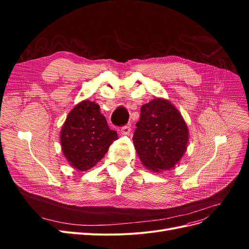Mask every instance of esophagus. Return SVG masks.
Wrapping results in <instances>:
<instances>
[{"label": "esophagus", "mask_w": 249, "mask_h": 249, "mask_svg": "<svg viewBox=\"0 0 249 249\" xmlns=\"http://www.w3.org/2000/svg\"><path fill=\"white\" fill-rule=\"evenodd\" d=\"M120 132H122L123 135H129L131 133V125H129V124L124 125L122 127V130H120Z\"/></svg>", "instance_id": "esophagus-1"}]
</instances>
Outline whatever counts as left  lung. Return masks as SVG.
<instances>
[{
	"label": "left lung",
	"mask_w": 249,
	"mask_h": 249,
	"mask_svg": "<svg viewBox=\"0 0 249 249\" xmlns=\"http://www.w3.org/2000/svg\"><path fill=\"white\" fill-rule=\"evenodd\" d=\"M133 142L141 162L159 172L172 168L187 148L188 127L175 106L163 99L143 105Z\"/></svg>",
	"instance_id": "left-lung-1"
}]
</instances>
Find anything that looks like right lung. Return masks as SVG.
Here are the masks:
<instances>
[{
  "instance_id": "obj_1",
  "label": "right lung",
  "mask_w": 249,
  "mask_h": 249,
  "mask_svg": "<svg viewBox=\"0 0 249 249\" xmlns=\"http://www.w3.org/2000/svg\"><path fill=\"white\" fill-rule=\"evenodd\" d=\"M118 139L94 102L83 101L66 117L60 140L65 158L80 171L88 170L103 159L111 143Z\"/></svg>"
}]
</instances>
